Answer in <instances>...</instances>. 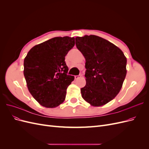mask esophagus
I'll use <instances>...</instances> for the list:
<instances>
[{"label":"esophagus","instance_id":"34e87169","mask_svg":"<svg viewBox=\"0 0 149 149\" xmlns=\"http://www.w3.org/2000/svg\"><path fill=\"white\" fill-rule=\"evenodd\" d=\"M81 76V74H79V75H76V76H74V78H75V79H78V78H79Z\"/></svg>","mask_w":149,"mask_h":149}]
</instances>
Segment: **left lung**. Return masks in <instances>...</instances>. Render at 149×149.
Returning a JSON list of instances; mask_svg holds the SVG:
<instances>
[{
	"label": "left lung",
	"instance_id": "8db88e82",
	"mask_svg": "<svg viewBox=\"0 0 149 149\" xmlns=\"http://www.w3.org/2000/svg\"><path fill=\"white\" fill-rule=\"evenodd\" d=\"M85 58L86 84L81 89L84 100L93 106L106 104L118 95L127 70V58L121 49L96 35L75 38Z\"/></svg>",
	"mask_w": 149,
	"mask_h": 149
}]
</instances>
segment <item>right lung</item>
I'll return each instance as SVG.
<instances>
[{
    "instance_id": "1",
    "label": "right lung",
    "mask_w": 149,
    "mask_h": 149,
    "mask_svg": "<svg viewBox=\"0 0 149 149\" xmlns=\"http://www.w3.org/2000/svg\"><path fill=\"white\" fill-rule=\"evenodd\" d=\"M74 44V37H55L34 46L25 58L26 85L40 105L53 108L65 101L67 88L74 79L67 74L65 56Z\"/></svg>"
}]
</instances>
